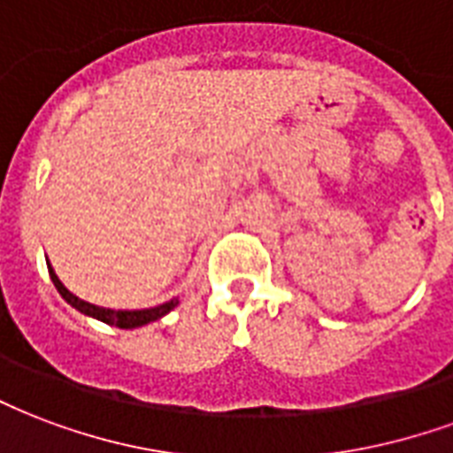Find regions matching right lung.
Returning <instances> with one entry per match:
<instances>
[{
	"label": "right lung",
	"instance_id": "right-lung-1",
	"mask_svg": "<svg viewBox=\"0 0 453 453\" xmlns=\"http://www.w3.org/2000/svg\"><path fill=\"white\" fill-rule=\"evenodd\" d=\"M48 271H50V278H52V283L55 288L59 290V295L65 297L66 303L72 304L73 310H79L81 314L86 317H93V319L98 321H105L110 326H117V329H136V326H146L150 321L160 319V317H165L167 311L175 310L177 304H180V297H173V300H167L163 304H156V307H149V310H110V307H98V304H90L81 297H76V295L69 290V288L57 278L55 269L50 266L48 261Z\"/></svg>",
	"mask_w": 453,
	"mask_h": 453
}]
</instances>
